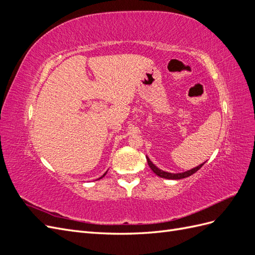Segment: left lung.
<instances>
[{
    "label": "left lung",
    "instance_id": "obj_1",
    "mask_svg": "<svg viewBox=\"0 0 255 255\" xmlns=\"http://www.w3.org/2000/svg\"><path fill=\"white\" fill-rule=\"evenodd\" d=\"M146 157V160H148V165H149V167L151 168V170L155 173L156 175H158V176H160V177H164V179H169V180H181V179H185V177H187V176H190L191 174H194L195 172H197L200 168H201L203 165H204V163L203 164H201V165H199L198 167H195V168H192V169H190V170H187V171H185V172H181V173H170V172H166V171H164V170H160L159 168H157L155 165H154L152 161L150 160V158L148 157V156H145Z\"/></svg>",
    "mask_w": 255,
    "mask_h": 255
}]
</instances>
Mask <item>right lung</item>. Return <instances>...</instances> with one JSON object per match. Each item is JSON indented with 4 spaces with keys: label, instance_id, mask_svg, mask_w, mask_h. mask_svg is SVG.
<instances>
[{
    "label": "right lung",
    "instance_id": "obj_1",
    "mask_svg": "<svg viewBox=\"0 0 255 255\" xmlns=\"http://www.w3.org/2000/svg\"><path fill=\"white\" fill-rule=\"evenodd\" d=\"M105 174H106V172H105V173H104V174H103V175H102V176H101V177H100V179H102V177H103V176H104V175H105ZM100 179H98V180H100Z\"/></svg>",
    "mask_w": 255,
    "mask_h": 255
}]
</instances>
